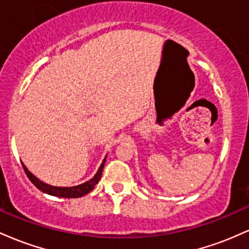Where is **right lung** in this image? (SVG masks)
I'll return each instance as SVG.
<instances>
[{
    "instance_id": "add662e5",
    "label": "right lung",
    "mask_w": 249,
    "mask_h": 249,
    "mask_svg": "<svg viewBox=\"0 0 249 249\" xmlns=\"http://www.w3.org/2000/svg\"><path fill=\"white\" fill-rule=\"evenodd\" d=\"M105 160H107V157H105V159L103 160L101 167H99V170H98V172L96 173V176L93 177L92 179L89 180V181H87V182H84V184H81V185H78V186H73V187L51 186V185L45 184V182H43L39 179H37L33 173L28 171V168L24 166V164H22V166H23L24 172H25V174H27V177L29 178L30 181L33 182V184L35 185L38 190H41L42 192L50 194V196H59V198H79V196H85V194H88L89 192H91V191L95 188L96 185L98 184L99 179H101V177H102L103 167H104Z\"/></svg>"
}]
</instances>
